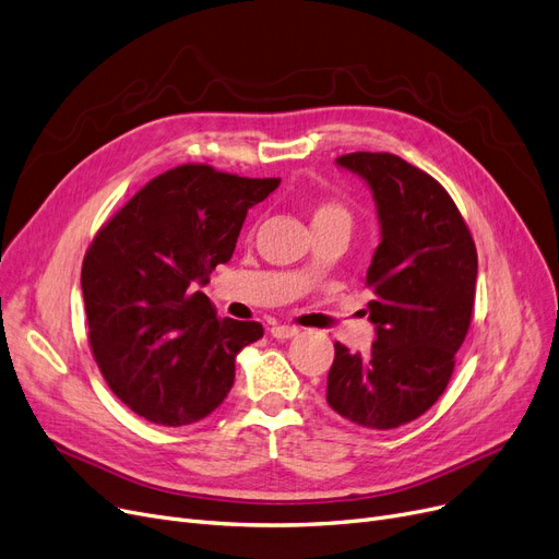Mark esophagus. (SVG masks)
I'll list each match as a JSON object with an SVG mask.
<instances>
[{"label":"esophagus","mask_w":559,"mask_h":559,"mask_svg":"<svg viewBox=\"0 0 559 559\" xmlns=\"http://www.w3.org/2000/svg\"><path fill=\"white\" fill-rule=\"evenodd\" d=\"M272 335H274L276 340H289V337L299 335V329H297V326H285V324H278V326H272Z\"/></svg>","instance_id":"esophagus-1"}]
</instances>
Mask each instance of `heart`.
Wrapping results in <instances>:
<instances>
[{
  "mask_svg": "<svg viewBox=\"0 0 559 559\" xmlns=\"http://www.w3.org/2000/svg\"><path fill=\"white\" fill-rule=\"evenodd\" d=\"M352 224V216L345 205H340L335 201H324L320 205H314L312 210V226L318 224Z\"/></svg>",
  "mask_w": 559,
  "mask_h": 559,
  "instance_id": "1",
  "label": "heart"
}]
</instances>
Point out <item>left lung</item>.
Instances as JSON below:
<instances>
[{
	"mask_svg": "<svg viewBox=\"0 0 559 559\" xmlns=\"http://www.w3.org/2000/svg\"><path fill=\"white\" fill-rule=\"evenodd\" d=\"M335 164L372 191L381 241L368 266L377 340L368 356L335 343L326 402L368 429H395L443 395L468 333L477 251L450 193L391 153H352Z\"/></svg>",
	"mask_w": 559,
	"mask_h": 559,
	"instance_id": "1",
	"label": "left lung"
}]
</instances>
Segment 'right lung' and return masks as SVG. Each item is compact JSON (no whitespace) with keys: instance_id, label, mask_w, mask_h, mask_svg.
Listing matches in <instances>:
<instances>
[{"instance_id":"add662e5","label":"right lung","mask_w":559,"mask_h":559,"mask_svg":"<svg viewBox=\"0 0 559 559\" xmlns=\"http://www.w3.org/2000/svg\"><path fill=\"white\" fill-rule=\"evenodd\" d=\"M278 185L176 166L95 235L82 264L91 349L114 395L141 418L191 425L230 393L237 354L264 331L219 320L199 287L233 258L247 212Z\"/></svg>"}]
</instances>
